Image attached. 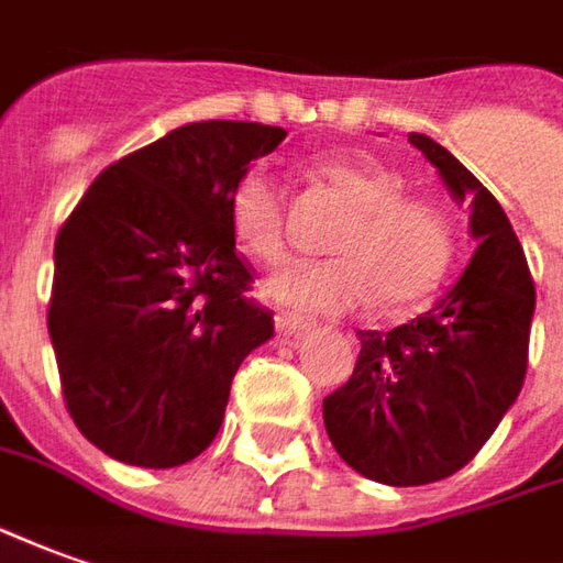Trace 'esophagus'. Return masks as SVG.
Returning a JSON list of instances; mask_svg holds the SVG:
<instances>
[{"mask_svg": "<svg viewBox=\"0 0 563 563\" xmlns=\"http://www.w3.org/2000/svg\"><path fill=\"white\" fill-rule=\"evenodd\" d=\"M274 322H277V329H280L283 335H308L310 332V322L301 320V317H295L289 310H280V313L274 317Z\"/></svg>", "mask_w": 563, "mask_h": 563, "instance_id": "esophagus-1", "label": "esophagus"}]
</instances>
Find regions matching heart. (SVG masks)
<instances>
[{"instance_id":"b5f03b06","label":"heart","mask_w":563,"mask_h":563,"mask_svg":"<svg viewBox=\"0 0 563 563\" xmlns=\"http://www.w3.org/2000/svg\"><path fill=\"white\" fill-rule=\"evenodd\" d=\"M313 173L350 200L329 262H295L265 283L271 301L301 313H344L372 295L380 308H408L442 283L451 255V219L432 200L405 198L402 173L347 152L322 155ZM228 222L243 253L274 265L286 250L283 191L265 167H250L231 188Z\"/></svg>"}]
</instances>
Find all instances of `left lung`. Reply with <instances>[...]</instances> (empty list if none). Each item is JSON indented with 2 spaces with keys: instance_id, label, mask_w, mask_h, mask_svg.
<instances>
[{
  "instance_id": "1",
  "label": "left lung",
  "mask_w": 563,
  "mask_h": 563,
  "mask_svg": "<svg viewBox=\"0 0 563 563\" xmlns=\"http://www.w3.org/2000/svg\"><path fill=\"white\" fill-rule=\"evenodd\" d=\"M420 148L454 200H473V262L435 308L390 332H360V360L322 399L341 460L393 487L430 485L463 470L518 399L528 372L537 289L497 198L448 148Z\"/></svg>"
}]
</instances>
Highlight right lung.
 <instances>
[{
  "instance_id": "obj_1",
  "label": "right lung",
  "mask_w": 563,
  "mask_h": 563,
  "mask_svg": "<svg viewBox=\"0 0 563 563\" xmlns=\"http://www.w3.org/2000/svg\"><path fill=\"white\" fill-rule=\"evenodd\" d=\"M283 128L195 121L109 164L54 243L48 332L66 408L109 457L170 470L225 418L231 380L274 335L228 222L231 188Z\"/></svg>"
}]
</instances>
